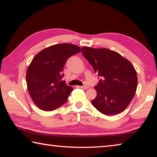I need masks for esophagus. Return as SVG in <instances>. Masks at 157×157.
Instances as JSON below:
<instances>
[{
  "label": "esophagus",
  "mask_w": 157,
  "mask_h": 157,
  "mask_svg": "<svg viewBox=\"0 0 157 157\" xmlns=\"http://www.w3.org/2000/svg\"><path fill=\"white\" fill-rule=\"evenodd\" d=\"M79 88L83 89H86L89 88L88 86H79Z\"/></svg>",
  "instance_id": "1"
}]
</instances>
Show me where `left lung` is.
<instances>
[{"label": "left lung", "instance_id": "1", "mask_svg": "<svg viewBox=\"0 0 157 157\" xmlns=\"http://www.w3.org/2000/svg\"><path fill=\"white\" fill-rule=\"evenodd\" d=\"M82 53L100 78L92 105L105 115L121 113L136 94L138 78L134 67L119 53L107 48L85 46Z\"/></svg>", "mask_w": 157, "mask_h": 157}]
</instances>
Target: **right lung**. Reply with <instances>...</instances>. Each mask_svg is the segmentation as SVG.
Instances as JSON below:
<instances>
[{"label":"right lung","instance_id":"right-lung-1","mask_svg":"<svg viewBox=\"0 0 157 157\" xmlns=\"http://www.w3.org/2000/svg\"><path fill=\"white\" fill-rule=\"evenodd\" d=\"M79 52L76 45L56 44L37 53L32 60L26 82L32 100L40 109L53 111L67 102L73 88L62 80L63 68L68 58Z\"/></svg>","mask_w":157,"mask_h":157}]
</instances>
